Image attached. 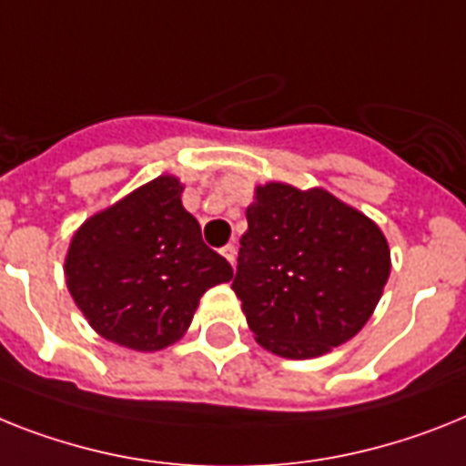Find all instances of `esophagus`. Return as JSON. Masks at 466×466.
Here are the masks:
<instances>
[{
  "label": "esophagus",
  "mask_w": 466,
  "mask_h": 466,
  "mask_svg": "<svg viewBox=\"0 0 466 466\" xmlns=\"http://www.w3.org/2000/svg\"><path fill=\"white\" fill-rule=\"evenodd\" d=\"M221 255H224L226 259L230 261V267H233V264H236L238 248H236V245H233V242H228V245H226V248H221Z\"/></svg>",
  "instance_id": "1"
}]
</instances>
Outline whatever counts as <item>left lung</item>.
Masks as SVG:
<instances>
[{"label":"left lung","instance_id":"obj_1","mask_svg":"<svg viewBox=\"0 0 466 466\" xmlns=\"http://www.w3.org/2000/svg\"><path fill=\"white\" fill-rule=\"evenodd\" d=\"M390 274L379 226L326 190L257 187L233 290L261 345L307 360L348 343Z\"/></svg>","mask_w":466,"mask_h":466}]
</instances>
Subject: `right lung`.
Segmentation results:
<instances>
[{"label":"right lung","instance_id":"right-lung-1","mask_svg":"<svg viewBox=\"0 0 466 466\" xmlns=\"http://www.w3.org/2000/svg\"><path fill=\"white\" fill-rule=\"evenodd\" d=\"M180 183L159 176L73 236L66 286L90 326L111 343L155 352L190 326L199 298L233 279L180 205Z\"/></svg>","mask_w":466,"mask_h":466}]
</instances>
